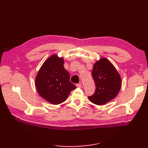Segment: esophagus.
<instances>
[{
  "instance_id": "obj_1",
  "label": "esophagus",
  "mask_w": 148,
  "mask_h": 148,
  "mask_svg": "<svg viewBox=\"0 0 148 148\" xmlns=\"http://www.w3.org/2000/svg\"><path fill=\"white\" fill-rule=\"evenodd\" d=\"M76 86H77V88H80L82 87V84H81V83H78V84H76Z\"/></svg>"
}]
</instances>
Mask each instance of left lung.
<instances>
[{
    "instance_id": "8db88e82",
    "label": "left lung",
    "mask_w": 148,
    "mask_h": 148,
    "mask_svg": "<svg viewBox=\"0 0 148 148\" xmlns=\"http://www.w3.org/2000/svg\"><path fill=\"white\" fill-rule=\"evenodd\" d=\"M92 75L96 89L90 101L97 105H104L118 95L121 88V77L114 65L107 59L103 58L93 66Z\"/></svg>"
}]
</instances>
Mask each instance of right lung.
<instances>
[{
    "label": "right lung",
    "instance_id": "obj_1",
    "mask_svg": "<svg viewBox=\"0 0 148 148\" xmlns=\"http://www.w3.org/2000/svg\"><path fill=\"white\" fill-rule=\"evenodd\" d=\"M64 60L54 54L41 66L35 79L37 92L53 104H61L76 86L69 81V74L64 68Z\"/></svg>",
    "mask_w": 148,
    "mask_h": 148
}]
</instances>
